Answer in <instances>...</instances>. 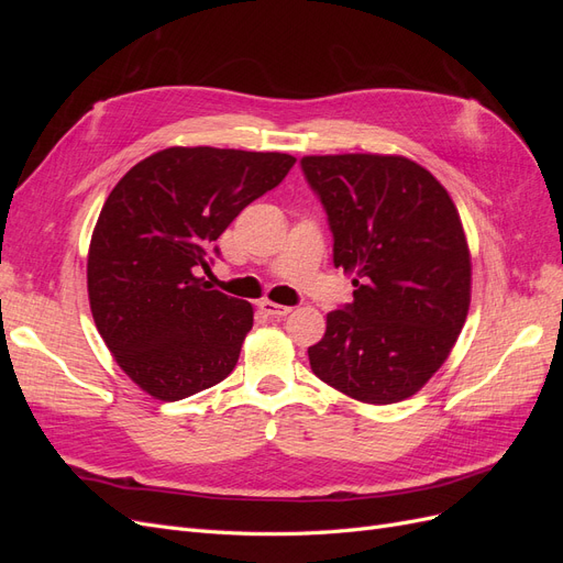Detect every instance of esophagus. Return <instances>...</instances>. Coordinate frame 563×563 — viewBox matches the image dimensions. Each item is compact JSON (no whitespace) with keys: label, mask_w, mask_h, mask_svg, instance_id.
<instances>
[{"label":"esophagus","mask_w":563,"mask_h":563,"mask_svg":"<svg viewBox=\"0 0 563 563\" xmlns=\"http://www.w3.org/2000/svg\"><path fill=\"white\" fill-rule=\"evenodd\" d=\"M258 308L267 317H286V314H291V308H288V305H277V302H272V300H261Z\"/></svg>","instance_id":"obj_1"}]
</instances>
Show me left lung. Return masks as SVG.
<instances>
[{"label": "left lung", "instance_id": "obj_1", "mask_svg": "<svg viewBox=\"0 0 563 563\" xmlns=\"http://www.w3.org/2000/svg\"><path fill=\"white\" fill-rule=\"evenodd\" d=\"M302 174L354 300L308 350L314 376L364 404L413 397L446 362L470 310L472 261L446 187L399 155H310Z\"/></svg>", "mask_w": 563, "mask_h": 563}]
</instances>
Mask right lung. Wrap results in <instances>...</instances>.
I'll return each mask as SVG.
<instances>
[{"instance_id":"obj_1","label":"right lung","mask_w":563,"mask_h":563,"mask_svg":"<svg viewBox=\"0 0 563 563\" xmlns=\"http://www.w3.org/2000/svg\"><path fill=\"white\" fill-rule=\"evenodd\" d=\"M294 164L284 152L166 147L114 185L91 234L89 302L114 362L150 397H192L236 366L251 302L207 291L197 275L232 220Z\"/></svg>"}]
</instances>
